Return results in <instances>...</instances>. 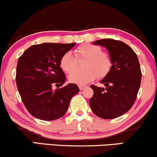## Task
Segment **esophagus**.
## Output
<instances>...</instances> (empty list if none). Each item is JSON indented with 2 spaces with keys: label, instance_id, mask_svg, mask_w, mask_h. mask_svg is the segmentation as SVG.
Returning a JSON list of instances; mask_svg holds the SVG:
<instances>
[{
  "label": "esophagus",
  "instance_id": "1",
  "mask_svg": "<svg viewBox=\"0 0 157 157\" xmlns=\"http://www.w3.org/2000/svg\"><path fill=\"white\" fill-rule=\"evenodd\" d=\"M78 88H79V89H80V90H82V89L86 88V86H84V85H79Z\"/></svg>",
  "mask_w": 157,
  "mask_h": 157
}]
</instances>
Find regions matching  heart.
I'll list each match as a JSON object with an SVG mask.
<instances>
[{"instance_id":"b5f03b06","label":"heart","mask_w":157,"mask_h":157,"mask_svg":"<svg viewBox=\"0 0 157 157\" xmlns=\"http://www.w3.org/2000/svg\"><path fill=\"white\" fill-rule=\"evenodd\" d=\"M74 53L75 57L70 52H66L60 59V68L66 74H71L69 76L71 83L78 85L86 84L95 80L97 76L99 78H105L111 71L113 66L111 56L108 52L101 51V47L93 44H83L76 48ZM84 59H87V71L84 72H75L78 67V60Z\"/></svg>"}]
</instances>
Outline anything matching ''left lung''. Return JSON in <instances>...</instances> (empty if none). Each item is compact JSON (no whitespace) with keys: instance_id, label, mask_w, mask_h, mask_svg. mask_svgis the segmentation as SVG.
Masks as SVG:
<instances>
[{"instance_id":"left-lung-1","label":"left lung","mask_w":157,"mask_h":157,"mask_svg":"<svg viewBox=\"0 0 157 157\" xmlns=\"http://www.w3.org/2000/svg\"><path fill=\"white\" fill-rule=\"evenodd\" d=\"M94 44L108 50L113 66L101 81L105 88L91 85L94 95L89 105L93 113L101 118H116L127 113L137 97L142 76L139 61L133 49L120 40L102 39Z\"/></svg>"}]
</instances>
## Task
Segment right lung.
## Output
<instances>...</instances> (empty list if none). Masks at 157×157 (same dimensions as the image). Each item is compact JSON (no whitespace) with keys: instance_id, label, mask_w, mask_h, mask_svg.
<instances>
[{"instance_id":"obj_1","label":"right lung","mask_w":157,"mask_h":157,"mask_svg":"<svg viewBox=\"0 0 157 157\" xmlns=\"http://www.w3.org/2000/svg\"><path fill=\"white\" fill-rule=\"evenodd\" d=\"M76 43L45 42L29 47L19 57L16 82L21 100L32 116L42 121L60 118L68 110L71 99L79 91L78 86L68 83L52 90L53 85L63 86L66 76L60 59Z\"/></svg>"}]
</instances>
